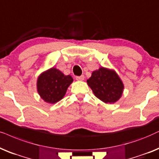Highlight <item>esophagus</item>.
<instances>
[{
	"label": "esophagus",
	"mask_w": 159,
	"mask_h": 159,
	"mask_svg": "<svg viewBox=\"0 0 159 159\" xmlns=\"http://www.w3.org/2000/svg\"><path fill=\"white\" fill-rule=\"evenodd\" d=\"M84 75L80 76V77H76V80H79V81H82V80H84Z\"/></svg>",
	"instance_id": "1"
}]
</instances>
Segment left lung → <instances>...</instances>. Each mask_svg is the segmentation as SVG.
<instances>
[{"instance_id":"1","label":"left lung","mask_w":159,"mask_h":159,"mask_svg":"<svg viewBox=\"0 0 159 159\" xmlns=\"http://www.w3.org/2000/svg\"><path fill=\"white\" fill-rule=\"evenodd\" d=\"M87 83L95 96L106 104L117 102L124 89L123 82L116 71L104 67L93 71Z\"/></svg>"}]
</instances>
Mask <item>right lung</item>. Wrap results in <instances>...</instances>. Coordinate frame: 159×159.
Masks as SVG:
<instances>
[{
	"mask_svg": "<svg viewBox=\"0 0 159 159\" xmlns=\"http://www.w3.org/2000/svg\"><path fill=\"white\" fill-rule=\"evenodd\" d=\"M70 75H65L56 68L43 71L37 78V91L45 102L55 104L64 97L68 88L73 82Z\"/></svg>",
	"mask_w": 159,
	"mask_h": 159,
	"instance_id": "right-lung-1",
	"label": "right lung"
}]
</instances>
